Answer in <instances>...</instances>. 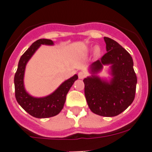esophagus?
Listing matches in <instances>:
<instances>
[{"mask_svg":"<svg viewBox=\"0 0 152 152\" xmlns=\"http://www.w3.org/2000/svg\"><path fill=\"white\" fill-rule=\"evenodd\" d=\"M78 76H79V79H84V78H85V76H86V73H85V72L81 71V72H79V74H78Z\"/></svg>","mask_w":152,"mask_h":152,"instance_id":"34e87169","label":"esophagus"}]
</instances>
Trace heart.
Segmentation results:
<instances>
[{
    "mask_svg": "<svg viewBox=\"0 0 152 152\" xmlns=\"http://www.w3.org/2000/svg\"><path fill=\"white\" fill-rule=\"evenodd\" d=\"M99 54H100L99 48H96V49H95V55L96 56H99Z\"/></svg>",
    "mask_w": 152,
    "mask_h": 152,
    "instance_id": "obj_1",
    "label": "heart"
}]
</instances>
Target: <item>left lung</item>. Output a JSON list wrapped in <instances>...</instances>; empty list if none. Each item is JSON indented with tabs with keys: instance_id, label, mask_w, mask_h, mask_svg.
I'll return each mask as SVG.
<instances>
[{
	"instance_id": "8db88e82",
	"label": "left lung",
	"mask_w": 152,
	"mask_h": 152,
	"mask_svg": "<svg viewBox=\"0 0 152 152\" xmlns=\"http://www.w3.org/2000/svg\"><path fill=\"white\" fill-rule=\"evenodd\" d=\"M104 40L107 52L101 59L93 63L91 70L96 73L102 65L111 64L113 78L110 82L94 75L85 78V95L93 113L102 117H115L133 102L137 79L129 52L110 38L104 37Z\"/></svg>"
}]
</instances>
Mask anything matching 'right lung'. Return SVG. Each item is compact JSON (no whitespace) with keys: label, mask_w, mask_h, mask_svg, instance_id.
<instances>
[{"label":"right lung","mask_w":152,"mask_h":152,"mask_svg":"<svg viewBox=\"0 0 152 152\" xmlns=\"http://www.w3.org/2000/svg\"><path fill=\"white\" fill-rule=\"evenodd\" d=\"M41 45H53V42L50 39H39L26 50L19 60L17 71L15 74V95L18 103L31 116L36 118H48L54 117L60 113L64 107L66 96L75 81L77 75L63 82L56 91L48 96L35 98L26 92L23 87V75L26 64Z\"/></svg>","instance_id":"obj_1"}]
</instances>
